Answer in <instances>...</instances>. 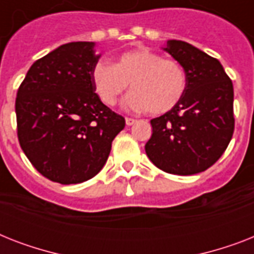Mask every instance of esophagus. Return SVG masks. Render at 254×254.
Instances as JSON below:
<instances>
[{"instance_id":"34e87169","label":"esophagus","mask_w":254,"mask_h":254,"mask_svg":"<svg viewBox=\"0 0 254 254\" xmlns=\"http://www.w3.org/2000/svg\"><path fill=\"white\" fill-rule=\"evenodd\" d=\"M125 123H127V127H131V125H133V124L135 123V120L134 119H130V117H127V119H125Z\"/></svg>"}]
</instances>
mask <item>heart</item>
Here are the masks:
<instances>
[{
  "label": "heart",
  "mask_w": 254,
  "mask_h": 254,
  "mask_svg": "<svg viewBox=\"0 0 254 254\" xmlns=\"http://www.w3.org/2000/svg\"><path fill=\"white\" fill-rule=\"evenodd\" d=\"M96 95L108 107H113L130 85L131 92L124 99L127 111L165 115L175 108L185 96L187 75L183 65L173 59H163L149 49L121 54L115 64L97 62L91 72Z\"/></svg>",
  "instance_id": "heart-1"
}]
</instances>
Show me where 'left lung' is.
<instances>
[{"instance_id": "1", "label": "left lung", "mask_w": 254, "mask_h": 254, "mask_svg": "<svg viewBox=\"0 0 254 254\" xmlns=\"http://www.w3.org/2000/svg\"><path fill=\"white\" fill-rule=\"evenodd\" d=\"M162 50L183 65L187 88L177 107L150 121L153 134L145 151L166 173H201L232 138L233 84L220 62L187 42L170 39Z\"/></svg>"}]
</instances>
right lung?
<instances>
[{
	"instance_id": "obj_1",
	"label": "right lung",
	"mask_w": 254,
	"mask_h": 254,
	"mask_svg": "<svg viewBox=\"0 0 254 254\" xmlns=\"http://www.w3.org/2000/svg\"><path fill=\"white\" fill-rule=\"evenodd\" d=\"M95 42L59 46L38 59L17 92L18 139L33 166L50 181L76 185L103 169L125 119L101 103L91 72Z\"/></svg>"
}]
</instances>
